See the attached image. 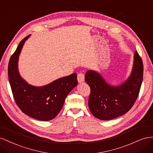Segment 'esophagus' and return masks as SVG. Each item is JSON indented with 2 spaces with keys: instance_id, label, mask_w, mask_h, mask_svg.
<instances>
[{
  "instance_id": "esophagus-1",
  "label": "esophagus",
  "mask_w": 153,
  "mask_h": 153,
  "mask_svg": "<svg viewBox=\"0 0 153 153\" xmlns=\"http://www.w3.org/2000/svg\"><path fill=\"white\" fill-rule=\"evenodd\" d=\"M77 81L79 82H81L85 81V75L82 72L79 73L77 74Z\"/></svg>"
}]
</instances>
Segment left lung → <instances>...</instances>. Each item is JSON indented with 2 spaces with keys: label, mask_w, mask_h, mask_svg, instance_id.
<instances>
[{
  "label": "left lung",
  "mask_w": 153,
  "mask_h": 153,
  "mask_svg": "<svg viewBox=\"0 0 153 153\" xmlns=\"http://www.w3.org/2000/svg\"><path fill=\"white\" fill-rule=\"evenodd\" d=\"M144 65L137 51L130 77L117 87L107 84L100 74L88 71L85 81L90 87L88 106L91 114L102 120H110L128 112L139 96L143 78Z\"/></svg>",
  "instance_id": "8db88e82"
}]
</instances>
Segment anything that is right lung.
<instances>
[{
    "mask_svg": "<svg viewBox=\"0 0 153 153\" xmlns=\"http://www.w3.org/2000/svg\"><path fill=\"white\" fill-rule=\"evenodd\" d=\"M28 35L19 42L8 64V76L14 99L20 110L28 116L41 121L55 118L62 109L65 98L77 85V74L63 77L42 86H30L20 77L18 60Z\"/></svg>",
    "mask_w": 153,
    "mask_h": 153,
    "instance_id": "add662e5",
    "label": "right lung"
}]
</instances>
